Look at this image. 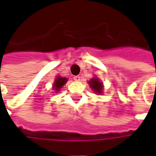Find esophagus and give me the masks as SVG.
Returning <instances> with one entry per match:
<instances>
[{"label": "esophagus", "mask_w": 156, "mask_h": 156, "mask_svg": "<svg viewBox=\"0 0 156 156\" xmlns=\"http://www.w3.org/2000/svg\"><path fill=\"white\" fill-rule=\"evenodd\" d=\"M73 79H74L75 81H80L81 77H80L79 75H77V76H74V77H73Z\"/></svg>", "instance_id": "obj_1"}]
</instances>
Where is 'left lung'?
I'll list each match as a JSON object with an SVG mask.
<instances>
[{
	"label": "left lung",
	"instance_id": "obj_1",
	"mask_svg": "<svg viewBox=\"0 0 156 156\" xmlns=\"http://www.w3.org/2000/svg\"><path fill=\"white\" fill-rule=\"evenodd\" d=\"M89 84H90V87L93 88V90L98 94H101L102 89H103V86H102V83L99 82L98 78H93L90 81L88 82Z\"/></svg>",
	"mask_w": 156,
	"mask_h": 156
}]
</instances>
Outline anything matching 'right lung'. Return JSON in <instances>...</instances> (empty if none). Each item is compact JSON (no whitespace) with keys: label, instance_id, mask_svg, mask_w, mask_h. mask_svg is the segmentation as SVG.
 I'll return each instance as SVG.
<instances>
[{"label":"right lung","instance_id":"right-lung-1","mask_svg":"<svg viewBox=\"0 0 156 156\" xmlns=\"http://www.w3.org/2000/svg\"><path fill=\"white\" fill-rule=\"evenodd\" d=\"M66 82H67V78H60V77H58V78H56L54 84H53V88H54V90H56L57 92L59 91L60 88L66 83Z\"/></svg>","mask_w":156,"mask_h":156}]
</instances>
